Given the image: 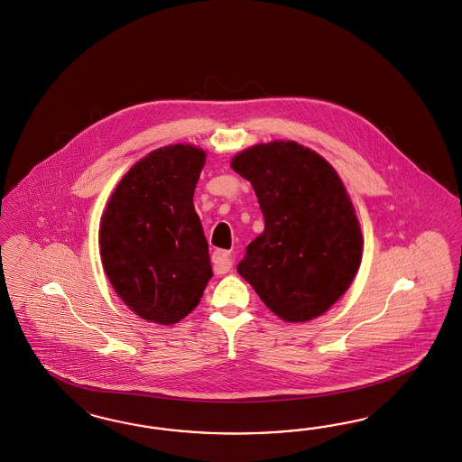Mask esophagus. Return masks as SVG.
<instances>
[{"label":"esophagus","instance_id":"obj_1","mask_svg":"<svg viewBox=\"0 0 462 462\" xmlns=\"http://www.w3.org/2000/svg\"><path fill=\"white\" fill-rule=\"evenodd\" d=\"M213 271L215 274L222 276L226 274L230 271V267L234 264V259H232V254L228 251H215L213 252Z\"/></svg>","mask_w":462,"mask_h":462}]
</instances>
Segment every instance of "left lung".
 <instances>
[{
	"label": "left lung",
	"instance_id": "obj_1",
	"mask_svg": "<svg viewBox=\"0 0 462 462\" xmlns=\"http://www.w3.org/2000/svg\"><path fill=\"white\" fill-rule=\"evenodd\" d=\"M232 168L251 181L264 232L237 264L286 322L320 317L347 291L363 254L361 226L334 168L296 142L254 145Z\"/></svg>",
	"mask_w": 462,
	"mask_h": 462
}]
</instances>
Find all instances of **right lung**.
<instances>
[{
	"mask_svg": "<svg viewBox=\"0 0 462 462\" xmlns=\"http://www.w3.org/2000/svg\"><path fill=\"white\" fill-rule=\"evenodd\" d=\"M205 152L169 145L140 159L101 218L99 249L113 290L149 322H180L210 281L208 244L193 205Z\"/></svg>",
	"mask_w": 462,
	"mask_h": 462,
	"instance_id": "1",
	"label": "right lung"
}]
</instances>
